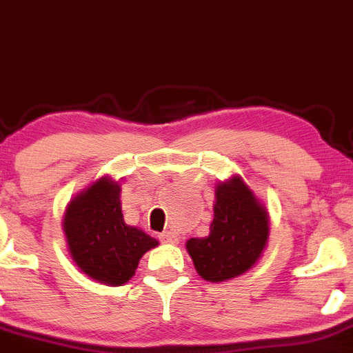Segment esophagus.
<instances>
[{
  "label": "esophagus",
  "instance_id": "obj_1",
  "mask_svg": "<svg viewBox=\"0 0 353 353\" xmlns=\"http://www.w3.org/2000/svg\"><path fill=\"white\" fill-rule=\"evenodd\" d=\"M161 242H165V243H177L179 242V235L174 232H170V230H167V232H163L160 235Z\"/></svg>",
  "mask_w": 353,
  "mask_h": 353
}]
</instances>
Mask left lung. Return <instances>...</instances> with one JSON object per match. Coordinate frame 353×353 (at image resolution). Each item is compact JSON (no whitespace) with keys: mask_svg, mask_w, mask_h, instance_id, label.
<instances>
[{"mask_svg":"<svg viewBox=\"0 0 353 353\" xmlns=\"http://www.w3.org/2000/svg\"><path fill=\"white\" fill-rule=\"evenodd\" d=\"M214 200L209 235L188 240L186 251L203 281L225 282L259 261L268 243L270 214L239 174L216 184Z\"/></svg>","mask_w":353,"mask_h":353,"instance_id":"8db88e82","label":"left lung"}]
</instances>
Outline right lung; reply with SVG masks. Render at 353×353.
I'll return each mask as SVG.
<instances>
[{
  "instance_id": "1",
  "label": "right lung",
  "mask_w": 353,
  "mask_h": 353,
  "mask_svg": "<svg viewBox=\"0 0 353 353\" xmlns=\"http://www.w3.org/2000/svg\"><path fill=\"white\" fill-rule=\"evenodd\" d=\"M65 245L74 265L106 285H121L158 240L125 223L120 181L102 176L68 203L62 217Z\"/></svg>"
}]
</instances>
